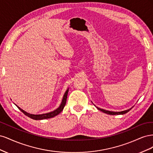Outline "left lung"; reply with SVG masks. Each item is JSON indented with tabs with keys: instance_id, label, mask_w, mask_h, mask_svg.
Masks as SVG:
<instances>
[{
	"instance_id": "8db88e82",
	"label": "left lung",
	"mask_w": 153,
	"mask_h": 153,
	"mask_svg": "<svg viewBox=\"0 0 153 153\" xmlns=\"http://www.w3.org/2000/svg\"><path fill=\"white\" fill-rule=\"evenodd\" d=\"M95 106V105H94ZM96 107L97 108V109L101 111V112H103L105 114H109V115H120V114H126L127 112H128L129 110H130L133 107L130 108L129 109H128V110H124V111H121V112H112V111H108V110H104V109H102V108H100L98 107H97V106H96Z\"/></svg>"
}]
</instances>
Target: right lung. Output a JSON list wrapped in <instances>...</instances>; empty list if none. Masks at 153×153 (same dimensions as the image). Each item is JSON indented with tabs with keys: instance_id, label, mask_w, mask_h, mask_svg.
Here are the masks:
<instances>
[{
	"instance_id": "1",
	"label": "right lung",
	"mask_w": 153,
	"mask_h": 153,
	"mask_svg": "<svg viewBox=\"0 0 153 153\" xmlns=\"http://www.w3.org/2000/svg\"><path fill=\"white\" fill-rule=\"evenodd\" d=\"M68 91H69V88L66 90V91L65 92V93H64V94L63 96L62 100V101H61V105H60L59 107L57 109H55L53 111H52V112H48V113L43 114H29L28 112H25V110H24L23 109H22L21 108H20L19 106H17L16 104H15V105L21 110V112H22L25 115H27V116H28L29 117H30L32 119L42 120V119H50V118H52V117L56 116V115H57L58 114H59L60 113L62 112V110L64 109V106H65L66 103Z\"/></svg>"
}]
</instances>
